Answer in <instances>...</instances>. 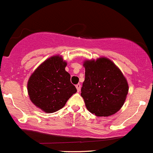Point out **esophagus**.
Returning a JSON list of instances; mask_svg holds the SVG:
<instances>
[{
	"label": "esophagus",
	"mask_w": 153,
	"mask_h": 153,
	"mask_svg": "<svg viewBox=\"0 0 153 153\" xmlns=\"http://www.w3.org/2000/svg\"><path fill=\"white\" fill-rule=\"evenodd\" d=\"M75 87H76L77 91H78V92H79L80 90H81V84H76V86H75Z\"/></svg>",
	"instance_id": "1"
}]
</instances>
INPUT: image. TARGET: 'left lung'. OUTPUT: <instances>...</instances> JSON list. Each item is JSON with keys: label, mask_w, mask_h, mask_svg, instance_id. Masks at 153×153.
<instances>
[{"label": "left lung", "mask_w": 153, "mask_h": 153, "mask_svg": "<svg viewBox=\"0 0 153 153\" xmlns=\"http://www.w3.org/2000/svg\"><path fill=\"white\" fill-rule=\"evenodd\" d=\"M85 79L81 96L87 109L97 117H108L123 107L128 91L126 79L111 60L100 57L84 62Z\"/></svg>", "instance_id": "obj_1"}]
</instances>
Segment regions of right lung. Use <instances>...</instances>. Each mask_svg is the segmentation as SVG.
<instances>
[{
    "instance_id": "right-lung-1",
    "label": "right lung",
    "mask_w": 153,
    "mask_h": 153,
    "mask_svg": "<svg viewBox=\"0 0 153 153\" xmlns=\"http://www.w3.org/2000/svg\"><path fill=\"white\" fill-rule=\"evenodd\" d=\"M61 56H53L43 62L30 75L27 92L31 102L45 113L61 109L77 92L66 70Z\"/></svg>"
}]
</instances>
